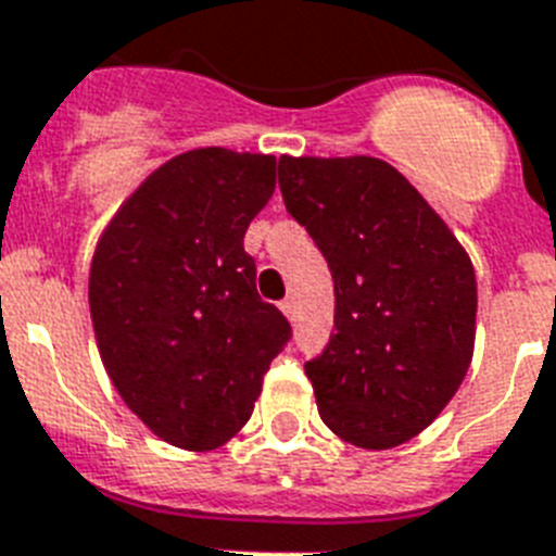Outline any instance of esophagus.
Here are the masks:
<instances>
[{"label":"esophagus","mask_w":556,"mask_h":556,"mask_svg":"<svg viewBox=\"0 0 556 556\" xmlns=\"http://www.w3.org/2000/svg\"><path fill=\"white\" fill-rule=\"evenodd\" d=\"M279 311L293 321V318H296V302H293V299H282V302H279Z\"/></svg>","instance_id":"34e87169"}]
</instances>
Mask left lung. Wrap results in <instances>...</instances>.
<instances>
[{
  "label": "left lung",
  "instance_id": "1",
  "mask_svg": "<svg viewBox=\"0 0 556 556\" xmlns=\"http://www.w3.org/2000/svg\"><path fill=\"white\" fill-rule=\"evenodd\" d=\"M279 190L336 288V332L305 364L318 414L350 445H403L442 414L472 361L470 257L383 159L282 156Z\"/></svg>",
  "mask_w": 556,
  "mask_h": 556
}]
</instances>
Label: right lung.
<instances>
[{
	"mask_svg": "<svg viewBox=\"0 0 556 556\" xmlns=\"http://www.w3.org/2000/svg\"><path fill=\"white\" fill-rule=\"evenodd\" d=\"M274 187V156L187 151L134 190L91 257V325L111 383L185 451H215L249 422L291 338L243 249Z\"/></svg>",
	"mask_w": 556,
	"mask_h": 556,
	"instance_id": "add662e5",
	"label": "right lung"
}]
</instances>
